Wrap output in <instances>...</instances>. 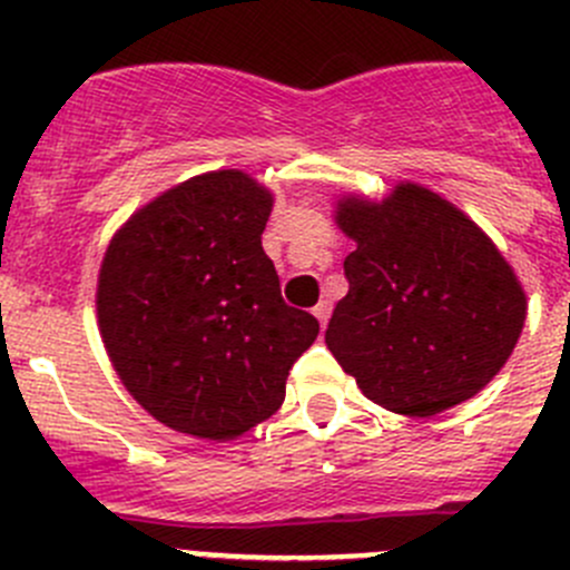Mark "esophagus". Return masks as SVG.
Wrapping results in <instances>:
<instances>
[{"label": "esophagus", "mask_w": 570, "mask_h": 570, "mask_svg": "<svg viewBox=\"0 0 570 570\" xmlns=\"http://www.w3.org/2000/svg\"><path fill=\"white\" fill-rule=\"evenodd\" d=\"M312 314L320 320V325H325V320H328V314H331V301H320L317 306L312 308Z\"/></svg>", "instance_id": "34e87169"}]
</instances>
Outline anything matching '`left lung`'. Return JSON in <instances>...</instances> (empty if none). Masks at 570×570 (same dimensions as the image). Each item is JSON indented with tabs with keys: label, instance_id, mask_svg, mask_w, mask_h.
Returning a JSON list of instances; mask_svg holds the SVG:
<instances>
[{
	"label": "left lung",
	"instance_id": "obj_1",
	"mask_svg": "<svg viewBox=\"0 0 570 570\" xmlns=\"http://www.w3.org/2000/svg\"><path fill=\"white\" fill-rule=\"evenodd\" d=\"M334 223L356 250L325 345L362 395L434 417L482 392L527 320V292L493 239L412 180L381 200L342 195Z\"/></svg>",
	"mask_w": 570,
	"mask_h": 570
}]
</instances>
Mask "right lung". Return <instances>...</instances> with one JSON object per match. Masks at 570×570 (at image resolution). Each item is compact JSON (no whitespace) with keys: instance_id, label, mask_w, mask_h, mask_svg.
Wrapping results in <instances>:
<instances>
[{"instance_id":"right-lung-1","label":"right lung","mask_w":570,"mask_h":570,"mask_svg":"<svg viewBox=\"0 0 570 570\" xmlns=\"http://www.w3.org/2000/svg\"><path fill=\"white\" fill-rule=\"evenodd\" d=\"M273 191L242 169L195 175L114 234L97 323L116 375L158 423L236 440L286 397L320 323L286 306L262 247Z\"/></svg>"}]
</instances>
